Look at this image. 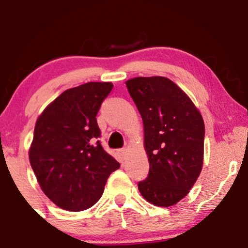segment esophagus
I'll return each instance as SVG.
<instances>
[{
	"instance_id": "obj_1",
	"label": "esophagus",
	"mask_w": 248,
	"mask_h": 248,
	"mask_svg": "<svg viewBox=\"0 0 248 248\" xmlns=\"http://www.w3.org/2000/svg\"><path fill=\"white\" fill-rule=\"evenodd\" d=\"M119 153H120V155H121V156H126V154H127V149H126V148H122V149L119 150Z\"/></svg>"
}]
</instances>
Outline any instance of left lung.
Returning <instances> with one entry per match:
<instances>
[{
	"instance_id": "1",
	"label": "left lung",
	"mask_w": 248,
	"mask_h": 248,
	"mask_svg": "<svg viewBox=\"0 0 248 248\" xmlns=\"http://www.w3.org/2000/svg\"><path fill=\"white\" fill-rule=\"evenodd\" d=\"M143 120L149 173L139 191L157 206H171L189 193L203 167L205 127L199 110L164 77L126 81Z\"/></svg>"
}]
</instances>
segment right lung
<instances>
[{"mask_svg":"<svg viewBox=\"0 0 248 248\" xmlns=\"http://www.w3.org/2000/svg\"><path fill=\"white\" fill-rule=\"evenodd\" d=\"M112 82H87L62 92L37 119L30 164L43 192L57 206L82 211L104 192L120 163L100 141L96 114Z\"/></svg>","mask_w":248,"mask_h":248,"instance_id":"add662e5","label":"right lung"}]
</instances>
